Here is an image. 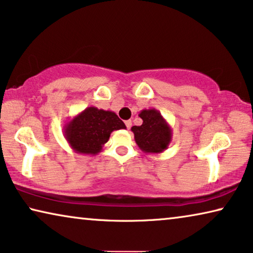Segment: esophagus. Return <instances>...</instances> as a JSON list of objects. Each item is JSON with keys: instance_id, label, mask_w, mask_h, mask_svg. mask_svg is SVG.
<instances>
[{"instance_id": "esophagus-1", "label": "esophagus", "mask_w": 253, "mask_h": 253, "mask_svg": "<svg viewBox=\"0 0 253 253\" xmlns=\"http://www.w3.org/2000/svg\"><path fill=\"white\" fill-rule=\"evenodd\" d=\"M125 124H126V127H127V129H129V128L131 127V120H126Z\"/></svg>"}]
</instances>
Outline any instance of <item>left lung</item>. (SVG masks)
<instances>
[{"instance_id":"8db88e82","label":"left lung","mask_w":253,"mask_h":253,"mask_svg":"<svg viewBox=\"0 0 253 253\" xmlns=\"http://www.w3.org/2000/svg\"><path fill=\"white\" fill-rule=\"evenodd\" d=\"M141 126H133L131 131L138 148L144 153L158 154L168 149L171 143L172 129L157 109H143L139 112Z\"/></svg>"}]
</instances>
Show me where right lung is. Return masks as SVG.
<instances>
[{
    "mask_svg": "<svg viewBox=\"0 0 253 253\" xmlns=\"http://www.w3.org/2000/svg\"><path fill=\"white\" fill-rule=\"evenodd\" d=\"M118 129H126V126L114 111L88 107L66 124L63 135L76 153L95 156L102 151L112 131Z\"/></svg>",
    "mask_w": 253,
    "mask_h": 253,
    "instance_id": "obj_1",
    "label": "right lung"
}]
</instances>
